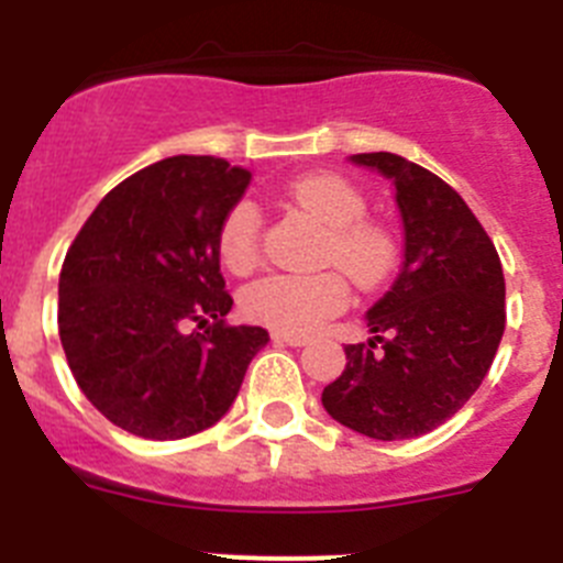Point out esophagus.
I'll return each mask as SVG.
<instances>
[{
  "label": "esophagus",
  "instance_id": "1",
  "mask_svg": "<svg viewBox=\"0 0 563 563\" xmlns=\"http://www.w3.org/2000/svg\"><path fill=\"white\" fill-rule=\"evenodd\" d=\"M273 343H282V346H307V343H310V338L290 335V332H273Z\"/></svg>",
  "mask_w": 563,
  "mask_h": 563
}]
</instances>
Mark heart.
<instances>
[{
    "label": "heart",
    "instance_id": "b5f03b06",
    "mask_svg": "<svg viewBox=\"0 0 563 563\" xmlns=\"http://www.w3.org/2000/svg\"><path fill=\"white\" fill-rule=\"evenodd\" d=\"M287 200L327 228L321 258L335 262L361 287L380 285L395 265V242L380 225L366 220V197L338 174H307L290 183ZM262 251V211L239 200L220 225V256L233 273H247ZM350 298L335 271L271 273L242 290V310L251 321L278 332H312L343 310Z\"/></svg>",
    "mask_w": 563,
    "mask_h": 563
}]
</instances>
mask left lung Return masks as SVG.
<instances>
[{
	"label": "left lung",
	"mask_w": 563,
	"mask_h": 563,
	"mask_svg": "<svg viewBox=\"0 0 563 563\" xmlns=\"http://www.w3.org/2000/svg\"><path fill=\"white\" fill-rule=\"evenodd\" d=\"M395 186L402 267L366 312L372 338L346 343L327 415L372 440H411L454 417L485 380L505 332L494 242L460 194L400 154H352Z\"/></svg>",
	"instance_id": "8db88e82"
}]
</instances>
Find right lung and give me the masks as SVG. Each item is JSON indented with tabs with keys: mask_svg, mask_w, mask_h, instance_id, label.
<instances>
[{
	"mask_svg": "<svg viewBox=\"0 0 563 563\" xmlns=\"http://www.w3.org/2000/svg\"><path fill=\"white\" fill-rule=\"evenodd\" d=\"M251 172L177 154L98 202L58 276V335L87 400L118 429L180 440L231 409L271 341L231 327L220 225Z\"/></svg>",
	"mask_w": 563,
	"mask_h": 563,
	"instance_id": "obj_1",
	"label": "right lung"
}]
</instances>
